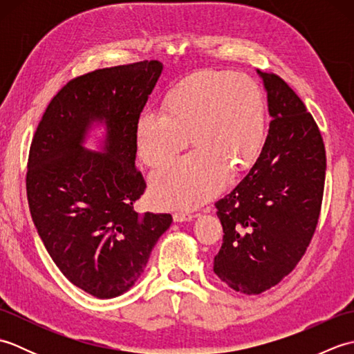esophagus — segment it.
<instances>
[{"label":"esophagus","instance_id":"esophagus-1","mask_svg":"<svg viewBox=\"0 0 354 354\" xmlns=\"http://www.w3.org/2000/svg\"><path fill=\"white\" fill-rule=\"evenodd\" d=\"M194 219V214L192 213H185V212H176L173 214V221L175 222H187V221H192Z\"/></svg>","mask_w":354,"mask_h":354}]
</instances>
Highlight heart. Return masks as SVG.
I'll list each match as a JSON object with an SVG mask.
<instances>
[{"mask_svg": "<svg viewBox=\"0 0 354 354\" xmlns=\"http://www.w3.org/2000/svg\"><path fill=\"white\" fill-rule=\"evenodd\" d=\"M162 109H142L135 141L145 164L158 167L190 141L189 155L150 176V194L162 208H192L213 198L231 173L257 162L266 142V103L259 84L231 71H201L164 95Z\"/></svg>", "mask_w": 354, "mask_h": 354, "instance_id": "heart-1", "label": "heart"}]
</instances>
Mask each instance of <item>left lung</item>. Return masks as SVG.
<instances>
[{
  "label": "left lung",
  "instance_id": "obj_1",
  "mask_svg": "<svg viewBox=\"0 0 354 354\" xmlns=\"http://www.w3.org/2000/svg\"><path fill=\"white\" fill-rule=\"evenodd\" d=\"M257 73L272 117L265 147L214 204L223 228L214 274L246 295L270 289L295 269L317 230L326 181V147L312 114L281 77Z\"/></svg>",
  "mask_w": 354,
  "mask_h": 354
}]
</instances>
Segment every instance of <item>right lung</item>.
Returning a JSON list of instances; mask_svg holds the SVG:
<instances>
[{
	"label": "right lung",
	"mask_w": 354,
	"mask_h": 354,
	"mask_svg": "<svg viewBox=\"0 0 354 354\" xmlns=\"http://www.w3.org/2000/svg\"><path fill=\"white\" fill-rule=\"evenodd\" d=\"M161 71V62L142 61L70 80L30 146L26 187L37 234L61 272L97 298L132 288L173 221L133 209L146 190L135 122ZM94 122L107 129L103 153L83 146Z\"/></svg>",
	"instance_id": "add662e5"
}]
</instances>
